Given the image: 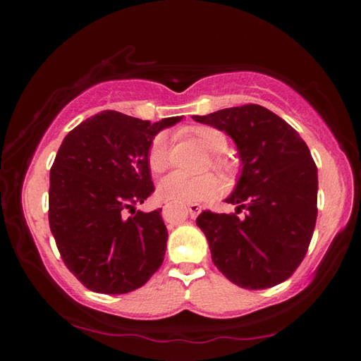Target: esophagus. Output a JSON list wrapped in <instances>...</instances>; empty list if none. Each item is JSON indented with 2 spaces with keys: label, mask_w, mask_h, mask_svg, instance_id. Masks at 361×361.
I'll return each mask as SVG.
<instances>
[{
  "label": "esophagus",
  "mask_w": 361,
  "mask_h": 361,
  "mask_svg": "<svg viewBox=\"0 0 361 361\" xmlns=\"http://www.w3.org/2000/svg\"><path fill=\"white\" fill-rule=\"evenodd\" d=\"M200 210H202V209H200V205H199V204H191V205H188V212H189V215H191V218H195V216H197L199 213H200ZM162 215H164V218L167 219V221H170V219H178V218H180L178 213H175L172 207H169V205L164 207Z\"/></svg>",
  "instance_id": "1"
}]
</instances>
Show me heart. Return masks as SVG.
I'll return each mask as SVG.
<instances>
[{
  "label": "heart",
  "mask_w": 361,
  "mask_h": 361,
  "mask_svg": "<svg viewBox=\"0 0 361 361\" xmlns=\"http://www.w3.org/2000/svg\"><path fill=\"white\" fill-rule=\"evenodd\" d=\"M194 138L202 148L210 152V166L223 176L229 178L235 172V162L224 156L228 149V138L221 130L209 126H197L191 130ZM148 166L152 173H161L169 167V137L167 133H159L154 137L148 149ZM218 181L212 175L189 176L175 172L162 178L157 185V195L170 205H186L204 202L218 192Z\"/></svg>",
  "instance_id": "obj_1"
}]
</instances>
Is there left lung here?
I'll return each instance as SVG.
<instances>
[{
    "label": "left lung",
    "mask_w": 361,
    "mask_h": 361,
    "mask_svg": "<svg viewBox=\"0 0 361 361\" xmlns=\"http://www.w3.org/2000/svg\"><path fill=\"white\" fill-rule=\"evenodd\" d=\"M229 135L242 172L226 202L246 210H205L195 219L226 279L247 290L285 282L304 259L317 221L319 175L310 151L293 127L261 105L192 116Z\"/></svg>",
    "instance_id": "8db88e82"
}]
</instances>
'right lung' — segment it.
I'll return each mask as SVG.
<instances>
[{"instance_id":"obj_1","label":"right lung","mask_w":361,"mask_h":361,"mask_svg":"<svg viewBox=\"0 0 361 361\" xmlns=\"http://www.w3.org/2000/svg\"><path fill=\"white\" fill-rule=\"evenodd\" d=\"M181 119L151 124L106 109L60 145L49 178V226L66 267L89 290L129 293L161 267L169 237L162 209L145 213L135 205L154 191L151 142Z\"/></svg>"}]
</instances>
